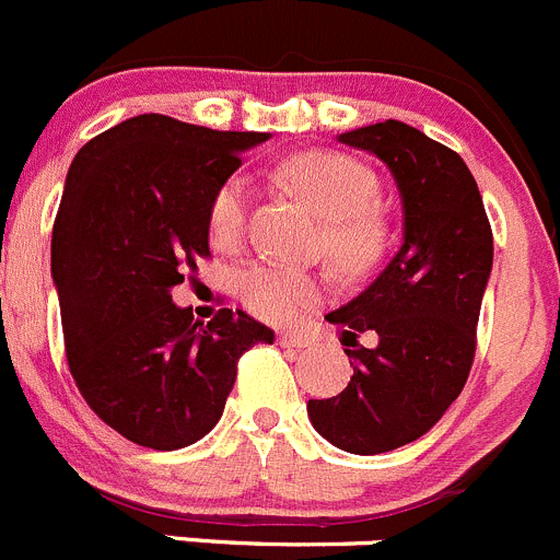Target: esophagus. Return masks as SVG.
<instances>
[{"label":"esophagus","mask_w":560,"mask_h":560,"mask_svg":"<svg viewBox=\"0 0 560 560\" xmlns=\"http://www.w3.org/2000/svg\"><path fill=\"white\" fill-rule=\"evenodd\" d=\"M279 345L281 347H308L312 345V336L306 334V330H281L279 334Z\"/></svg>","instance_id":"34e87169"}]
</instances>
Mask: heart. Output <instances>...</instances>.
I'll list each match as a JSON object with an SVG mask.
<instances>
[{"label":"heart","mask_w":560,"mask_h":560,"mask_svg":"<svg viewBox=\"0 0 560 560\" xmlns=\"http://www.w3.org/2000/svg\"><path fill=\"white\" fill-rule=\"evenodd\" d=\"M281 177L325 219V248L336 265L358 270L372 262L383 241V226L369 208L377 194V180L361 161L314 150L287 161ZM248 205L252 194L243 177L235 175L221 183L208 210L210 237L215 246H241L248 224ZM237 290L243 306L254 317L281 323L314 306L323 298L325 279L292 265L257 262L243 270Z\"/></svg>","instance_id":"1"}]
</instances>
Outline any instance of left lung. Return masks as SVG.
Instances as JSON below:
<instances>
[{
  "label": "left lung",
  "instance_id": "8db88e82",
  "mask_svg": "<svg viewBox=\"0 0 560 560\" xmlns=\"http://www.w3.org/2000/svg\"><path fill=\"white\" fill-rule=\"evenodd\" d=\"M339 142L388 166L405 215L388 265L361 295L325 314L350 355V383L306 405L325 441L369 457L427 435L465 388L492 230L474 175L446 144L399 119L347 130ZM361 335L375 345L363 348Z\"/></svg>",
  "mask_w": 560,
  "mask_h": 560
}]
</instances>
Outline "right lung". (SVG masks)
I'll use <instances>...</instances> for the list:
<instances>
[{
	"label": "right lung",
	"instance_id": "obj_1",
	"mask_svg": "<svg viewBox=\"0 0 560 560\" xmlns=\"http://www.w3.org/2000/svg\"><path fill=\"white\" fill-rule=\"evenodd\" d=\"M268 133L139 114L75 153L54 219L65 355L86 405L139 446L175 452L219 424L237 361L273 330L219 308L208 325L172 287L210 257V199Z\"/></svg>",
	"mask_w": 560,
	"mask_h": 560
}]
</instances>
